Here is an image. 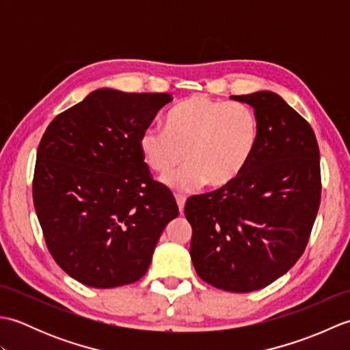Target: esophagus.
<instances>
[{"label":"esophagus","instance_id":"obj_1","mask_svg":"<svg viewBox=\"0 0 350 350\" xmlns=\"http://www.w3.org/2000/svg\"><path fill=\"white\" fill-rule=\"evenodd\" d=\"M176 202H177V206H179V212L183 213V209H185V202H187V198L182 197V196H176Z\"/></svg>","mask_w":350,"mask_h":350}]
</instances>
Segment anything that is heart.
<instances>
[{"label":"heart","instance_id":"1","mask_svg":"<svg viewBox=\"0 0 350 350\" xmlns=\"http://www.w3.org/2000/svg\"><path fill=\"white\" fill-rule=\"evenodd\" d=\"M258 146V120L247 103L192 96L176 105L167 128H147L139 137L146 165L161 176L188 158L191 163L165 177L177 192H192L209 182L224 188L247 168Z\"/></svg>","mask_w":350,"mask_h":350}]
</instances>
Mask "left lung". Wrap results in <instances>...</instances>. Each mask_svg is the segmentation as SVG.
Wrapping results in <instances>:
<instances>
[{
	"instance_id": "1",
	"label": "left lung",
	"mask_w": 350,
	"mask_h": 350,
	"mask_svg": "<svg viewBox=\"0 0 350 350\" xmlns=\"http://www.w3.org/2000/svg\"><path fill=\"white\" fill-rule=\"evenodd\" d=\"M232 99L254 108L258 146L234 182L188 198L185 217L198 277L247 293L284 275L306 250L321 204V153L308 122L278 94Z\"/></svg>"
}]
</instances>
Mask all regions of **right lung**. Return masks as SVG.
I'll return each instance as SVG.
<instances>
[{"label": "right lung", "instance_id": "obj_1", "mask_svg": "<svg viewBox=\"0 0 350 350\" xmlns=\"http://www.w3.org/2000/svg\"><path fill=\"white\" fill-rule=\"evenodd\" d=\"M168 93L99 88L63 111L37 148L33 202L46 247L72 278L96 288L138 281L163 228L179 215L152 179L139 137Z\"/></svg>", "mask_w": 350, "mask_h": 350}]
</instances>
